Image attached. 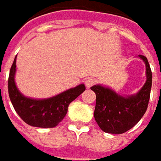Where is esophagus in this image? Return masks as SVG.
Instances as JSON below:
<instances>
[{"mask_svg":"<svg viewBox=\"0 0 161 161\" xmlns=\"http://www.w3.org/2000/svg\"><path fill=\"white\" fill-rule=\"evenodd\" d=\"M94 83H95V79H93V78H89V79H87L85 80V85H86L87 88L92 87Z\"/></svg>","mask_w":161,"mask_h":161,"instance_id":"34e87169","label":"esophagus"}]
</instances>
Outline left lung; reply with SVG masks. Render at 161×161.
I'll list each match as a JSON object with an SVG mask.
<instances>
[{
    "label": "left lung",
    "instance_id": "obj_1",
    "mask_svg": "<svg viewBox=\"0 0 161 161\" xmlns=\"http://www.w3.org/2000/svg\"><path fill=\"white\" fill-rule=\"evenodd\" d=\"M146 64L147 80L138 92L131 95H120L109 87L101 84L91 89L96 94L94 119L105 132L120 134L131 129L147 109L152 86V72L147 58L139 54Z\"/></svg>",
    "mask_w": 161,
    "mask_h": 161
}]
</instances>
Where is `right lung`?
Returning a JSON list of instances; mask_svg holds the SVG:
<instances>
[{
	"label": "right lung",
	"instance_id": "add662e5",
	"mask_svg": "<svg viewBox=\"0 0 161 161\" xmlns=\"http://www.w3.org/2000/svg\"><path fill=\"white\" fill-rule=\"evenodd\" d=\"M16 56L11 67L8 79V92L13 107L19 117L30 126L53 128L65 118L71 102L85 91V85L80 84L57 95L45 99H34L22 94L14 81Z\"/></svg>",
	"mask_w": 161,
	"mask_h": 161
}]
</instances>
